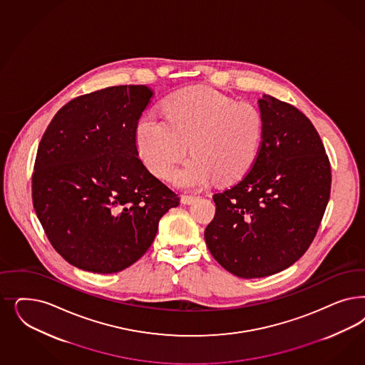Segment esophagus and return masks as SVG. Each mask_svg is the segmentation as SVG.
<instances>
[{"label":"esophagus","instance_id":"34e87169","mask_svg":"<svg viewBox=\"0 0 365 365\" xmlns=\"http://www.w3.org/2000/svg\"><path fill=\"white\" fill-rule=\"evenodd\" d=\"M196 199H197L196 196H188V195H184V196H181V201H182L184 204H192V202L196 200Z\"/></svg>","mask_w":365,"mask_h":365}]
</instances>
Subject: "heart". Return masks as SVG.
I'll list each match as a JSON object with an SVG mask.
<instances>
[{"mask_svg": "<svg viewBox=\"0 0 365 365\" xmlns=\"http://www.w3.org/2000/svg\"><path fill=\"white\" fill-rule=\"evenodd\" d=\"M164 113L165 119L143 114L135 129L140 155L155 176L170 178L188 146L192 157L175 175L182 189L202 188L213 177L232 182L255 163L263 133L257 107L193 86L170 95Z\"/></svg>", "mask_w": 365, "mask_h": 365, "instance_id": "1", "label": "heart"}]
</instances>
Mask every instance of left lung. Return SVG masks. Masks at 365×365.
<instances>
[{
  "label": "left lung",
  "instance_id": "1",
  "mask_svg": "<svg viewBox=\"0 0 365 365\" xmlns=\"http://www.w3.org/2000/svg\"><path fill=\"white\" fill-rule=\"evenodd\" d=\"M263 133L255 163L232 188L213 195L204 239L212 257L239 278L290 267L317 234L330 196L329 158L310 119L263 95Z\"/></svg>",
  "mask_w": 365,
  "mask_h": 365
}]
</instances>
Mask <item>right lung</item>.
Returning <instances> with one entry per match:
<instances>
[{
	"label": "right lung",
	"mask_w": 365,
	"mask_h": 365,
	"mask_svg": "<svg viewBox=\"0 0 365 365\" xmlns=\"http://www.w3.org/2000/svg\"><path fill=\"white\" fill-rule=\"evenodd\" d=\"M152 96L146 86L78 96L60 108L38 143L34 208L51 245L78 269L125 270L180 204L140 160L135 129Z\"/></svg>",
	"instance_id": "right-lung-1"
}]
</instances>
